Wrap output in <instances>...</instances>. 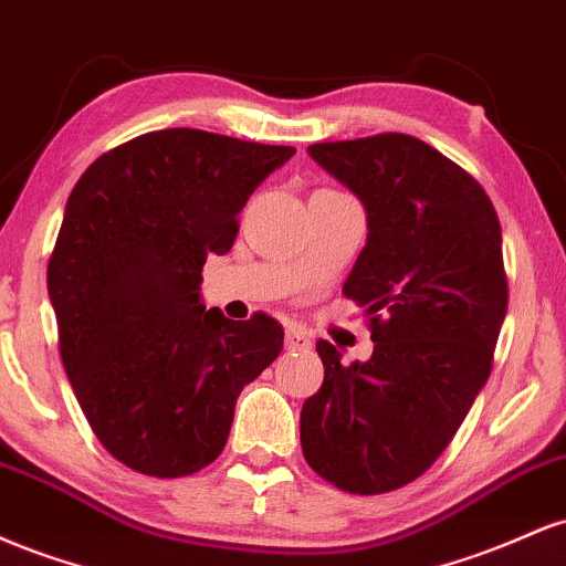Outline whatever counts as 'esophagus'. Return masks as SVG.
<instances>
[{"label":"esophagus","instance_id":"34e87169","mask_svg":"<svg viewBox=\"0 0 566 566\" xmlns=\"http://www.w3.org/2000/svg\"><path fill=\"white\" fill-rule=\"evenodd\" d=\"M284 346L287 350H308L311 348V337L303 333V329L290 327L287 335H284Z\"/></svg>","mask_w":566,"mask_h":566}]
</instances>
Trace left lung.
<instances>
[{
  "mask_svg": "<svg viewBox=\"0 0 566 566\" xmlns=\"http://www.w3.org/2000/svg\"><path fill=\"white\" fill-rule=\"evenodd\" d=\"M308 154L367 207L369 237L343 284L375 350L340 365L301 412L305 463L337 490L380 495L426 473L492 373L509 308L500 220L463 167L405 133L314 143Z\"/></svg>",
  "mask_w": 566,
  "mask_h": 566,
  "instance_id": "8db88e82",
  "label": "left lung"
}]
</instances>
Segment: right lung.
Returning <instances> with one entry per match:
<instances>
[{
	"label": "right lung",
	"instance_id": "1",
	"mask_svg": "<svg viewBox=\"0 0 566 566\" xmlns=\"http://www.w3.org/2000/svg\"><path fill=\"white\" fill-rule=\"evenodd\" d=\"M295 148L205 129L138 135L71 191L48 263L57 346L90 428L127 469L178 479L223 452L247 382L284 329L199 303L201 265L239 233V210Z\"/></svg>",
	"mask_w": 566,
	"mask_h": 566
}]
</instances>
